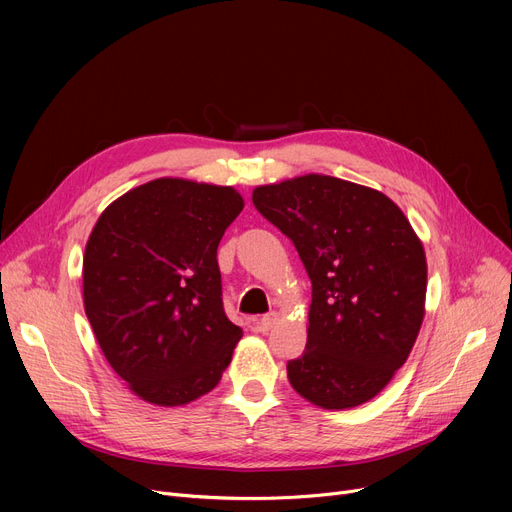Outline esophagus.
Segmentation results:
<instances>
[{"mask_svg": "<svg viewBox=\"0 0 512 512\" xmlns=\"http://www.w3.org/2000/svg\"><path fill=\"white\" fill-rule=\"evenodd\" d=\"M276 313H267V315H263L259 321H257V332H261V334H267L270 332L272 328H274V324H276Z\"/></svg>", "mask_w": 512, "mask_h": 512, "instance_id": "esophagus-1", "label": "esophagus"}]
</instances>
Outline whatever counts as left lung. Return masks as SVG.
<instances>
[{
  "label": "left lung",
  "mask_w": 512,
  "mask_h": 512,
  "mask_svg": "<svg viewBox=\"0 0 512 512\" xmlns=\"http://www.w3.org/2000/svg\"><path fill=\"white\" fill-rule=\"evenodd\" d=\"M253 205L292 240L311 280L307 346L286 365L292 388L321 409L363 405L417 340L427 290L421 240L384 193L334 176L257 186Z\"/></svg>",
  "instance_id": "1"
}]
</instances>
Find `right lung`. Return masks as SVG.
Returning a JSON list of instances; mask_svg holds the SVG:
<instances>
[{
	"instance_id": "obj_1",
	"label": "right lung",
	"mask_w": 512,
	"mask_h": 512,
	"mask_svg": "<svg viewBox=\"0 0 512 512\" xmlns=\"http://www.w3.org/2000/svg\"><path fill=\"white\" fill-rule=\"evenodd\" d=\"M245 201L232 186L157 178L107 207L83 259L85 313L112 369L151 405L218 386L242 330L226 317L218 245Z\"/></svg>"
}]
</instances>
